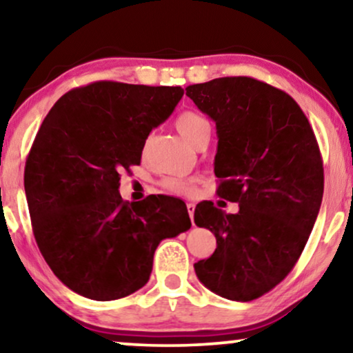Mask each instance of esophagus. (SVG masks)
Here are the masks:
<instances>
[{
  "instance_id": "esophagus-1",
  "label": "esophagus",
  "mask_w": 353,
  "mask_h": 353,
  "mask_svg": "<svg viewBox=\"0 0 353 353\" xmlns=\"http://www.w3.org/2000/svg\"><path fill=\"white\" fill-rule=\"evenodd\" d=\"M186 207H188V214H190V216H191L192 225H194V209H196V205L192 204V202H188Z\"/></svg>"
}]
</instances>
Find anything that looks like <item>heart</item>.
<instances>
[{
	"label": "heart",
	"instance_id": "1",
	"mask_svg": "<svg viewBox=\"0 0 353 353\" xmlns=\"http://www.w3.org/2000/svg\"><path fill=\"white\" fill-rule=\"evenodd\" d=\"M175 127L183 138L188 143L194 146V143L199 139L202 134L210 132V123L204 115L196 112V110H185L178 115L175 120ZM162 188L172 194H192L194 191V181L190 178L181 176H168L162 181Z\"/></svg>",
	"mask_w": 353,
	"mask_h": 353
}]
</instances>
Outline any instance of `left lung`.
<instances>
[{"mask_svg": "<svg viewBox=\"0 0 353 353\" xmlns=\"http://www.w3.org/2000/svg\"><path fill=\"white\" fill-rule=\"evenodd\" d=\"M186 96L216 125V194L239 204L238 214L197 204L194 223L215 234L216 249L194 263L196 274L221 297L254 301L305 248L325 188L320 148L296 101L252 77L190 85Z\"/></svg>", "mask_w": 353, "mask_h": 353, "instance_id": "left-lung-1", "label": "left lung"}]
</instances>
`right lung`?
<instances>
[{
  "label": "right lung",
  "mask_w": 353,
  "mask_h": 353,
  "mask_svg": "<svg viewBox=\"0 0 353 353\" xmlns=\"http://www.w3.org/2000/svg\"><path fill=\"white\" fill-rule=\"evenodd\" d=\"M181 86L93 81L67 91L38 130L26 163L27 204L52 273L93 301L148 283L159 243L190 230L185 202L123 201L120 172L139 165L152 128L170 117Z\"/></svg>",
  "instance_id": "obj_1"
}]
</instances>
